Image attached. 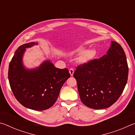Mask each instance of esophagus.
I'll use <instances>...</instances> for the list:
<instances>
[{"instance_id": "esophagus-1", "label": "esophagus", "mask_w": 135, "mask_h": 135, "mask_svg": "<svg viewBox=\"0 0 135 135\" xmlns=\"http://www.w3.org/2000/svg\"><path fill=\"white\" fill-rule=\"evenodd\" d=\"M69 72H70V74L71 76H73V74H74V70H73V68H70L69 70Z\"/></svg>"}]
</instances>
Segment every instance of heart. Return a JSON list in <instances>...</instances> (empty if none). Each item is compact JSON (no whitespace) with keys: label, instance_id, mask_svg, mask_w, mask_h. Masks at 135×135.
Segmentation results:
<instances>
[{"label":"heart","instance_id":"1","mask_svg":"<svg viewBox=\"0 0 135 135\" xmlns=\"http://www.w3.org/2000/svg\"><path fill=\"white\" fill-rule=\"evenodd\" d=\"M84 50H85V47L83 46H80L77 47L73 51V54H81L79 58V62L81 64L88 63L91 60H92L97 54V52L95 49H89L86 50V51H84Z\"/></svg>","mask_w":135,"mask_h":135}]
</instances>
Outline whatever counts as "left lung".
Returning a JSON list of instances; mask_svg holds the SVG:
<instances>
[{
  "instance_id": "left-lung-1",
  "label": "left lung",
  "mask_w": 135,
  "mask_h": 135,
  "mask_svg": "<svg viewBox=\"0 0 135 135\" xmlns=\"http://www.w3.org/2000/svg\"><path fill=\"white\" fill-rule=\"evenodd\" d=\"M129 68L124 50L116 42L99 59L77 67L76 79L80 98L88 107L108 108L117 101L127 83Z\"/></svg>"
}]
</instances>
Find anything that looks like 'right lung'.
I'll return each instance as SVG.
<instances>
[{"instance_id": "right-lung-1", "label": "right lung", "mask_w": 135, "mask_h": 135, "mask_svg": "<svg viewBox=\"0 0 135 135\" xmlns=\"http://www.w3.org/2000/svg\"><path fill=\"white\" fill-rule=\"evenodd\" d=\"M37 43H26L18 47L11 59L8 79L12 92L20 104L36 111L47 109L53 105L65 81L70 77L67 68H56L50 61L29 70L22 64L26 48Z\"/></svg>"}]
</instances>
